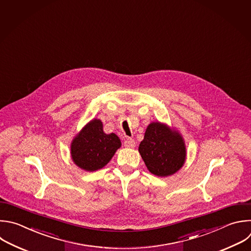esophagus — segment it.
Returning a JSON list of instances; mask_svg holds the SVG:
<instances>
[{"mask_svg": "<svg viewBox=\"0 0 251 251\" xmlns=\"http://www.w3.org/2000/svg\"><path fill=\"white\" fill-rule=\"evenodd\" d=\"M124 146H125V148L133 149V148H135V146H136V143H135V141H134L133 139H130V138H128V139H126V141L124 142Z\"/></svg>", "mask_w": 251, "mask_h": 251, "instance_id": "esophagus-1", "label": "esophagus"}]
</instances>
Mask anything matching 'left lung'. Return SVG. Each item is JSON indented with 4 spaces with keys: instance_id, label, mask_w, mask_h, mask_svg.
I'll list each match as a JSON object with an SVG mask.
<instances>
[{
    "instance_id": "obj_1",
    "label": "left lung",
    "mask_w": 251,
    "mask_h": 251,
    "mask_svg": "<svg viewBox=\"0 0 251 251\" xmlns=\"http://www.w3.org/2000/svg\"><path fill=\"white\" fill-rule=\"evenodd\" d=\"M139 152L149 172L158 177L175 175L186 159V146L182 135L158 121L148 125Z\"/></svg>"
}]
</instances>
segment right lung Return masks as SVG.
Returning <instances> with one entry per match:
<instances>
[{"mask_svg": "<svg viewBox=\"0 0 251 251\" xmlns=\"http://www.w3.org/2000/svg\"><path fill=\"white\" fill-rule=\"evenodd\" d=\"M121 141L114 133L105 134L101 120L94 118L74 137L71 156L74 163L86 172H96L105 166Z\"/></svg>", "mask_w": 251, "mask_h": 251, "instance_id": "1", "label": "right lung"}]
</instances>
